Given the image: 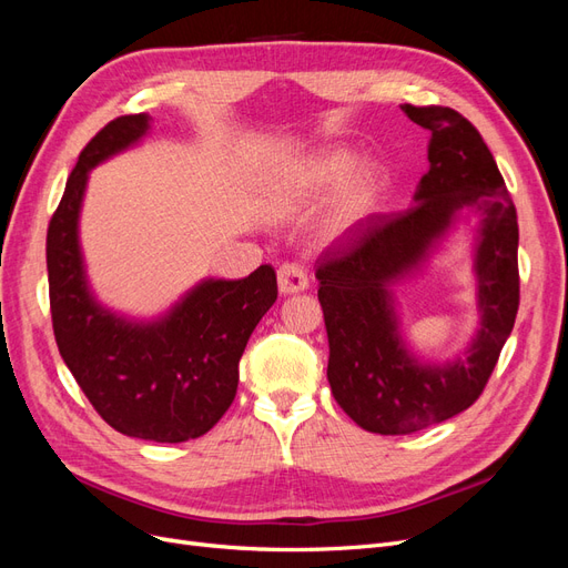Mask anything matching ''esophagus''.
I'll use <instances>...</instances> for the list:
<instances>
[{
  "label": "esophagus",
  "instance_id": "34e87169",
  "mask_svg": "<svg viewBox=\"0 0 568 568\" xmlns=\"http://www.w3.org/2000/svg\"><path fill=\"white\" fill-rule=\"evenodd\" d=\"M277 282L284 296L301 294V291L307 288V272L298 263H284L277 270Z\"/></svg>",
  "mask_w": 568,
  "mask_h": 568
}]
</instances>
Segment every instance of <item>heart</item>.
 <instances>
[{
  "label": "heart",
  "instance_id": "b5f03b06",
  "mask_svg": "<svg viewBox=\"0 0 568 568\" xmlns=\"http://www.w3.org/2000/svg\"><path fill=\"white\" fill-rule=\"evenodd\" d=\"M357 165V156L351 149L332 146L322 149L315 156L305 159L288 168L277 186V199L284 203L311 201L326 192H332L341 182H345ZM386 189V175L376 168H365L351 178L336 201L334 225L338 230H348L363 222L379 203Z\"/></svg>",
  "mask_w": 568,
  "mask_h": 568
}]
</instances>
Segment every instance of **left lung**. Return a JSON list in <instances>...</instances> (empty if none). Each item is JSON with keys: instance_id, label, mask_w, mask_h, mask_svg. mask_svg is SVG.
<instances>
[{"instance_id": "left-lung-1", "label": "left lung", "mask_w": 568, "mask_h": 568, "mask_svg": "<svg viewBox=\"0 0 568 568\" xmlns=\"http://www.w3.org/2000/svg\"><path fill=\"white\" fill-rule=\"evenodd\" d=\"M432 132L415 205L374 213L317 257L332 393L365 432L405 436L471 407L519 311V222L484 136L448 106H400ZM464 207L485 215L477 247L481 329L468 355L422 366L402 346L387 286L402 278Z\"/></svg>"}]
</instances>
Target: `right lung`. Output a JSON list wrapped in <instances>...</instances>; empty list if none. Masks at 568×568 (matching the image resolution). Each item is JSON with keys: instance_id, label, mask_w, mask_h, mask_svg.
<instances>
[{"instance_id": "1", "label": "right lung", "mask_w": 568, "mask_h": 568, "mask_svg": "<svg viewBox=\"0 0 568 568\" xmlns=\"http://www.w3.org/2000/svg\"><path fill=\"white\" fill-rule=\"evenodd\" d=\"M149 130V115H120L80 151L47 230L49 307L57 346L101 419L115 432L182 443L203 436L230 409L248 336L277 301V274L209 280L159 322H128L88 288L78 215L88 173Z\"/></svg>"}]
</instances>
